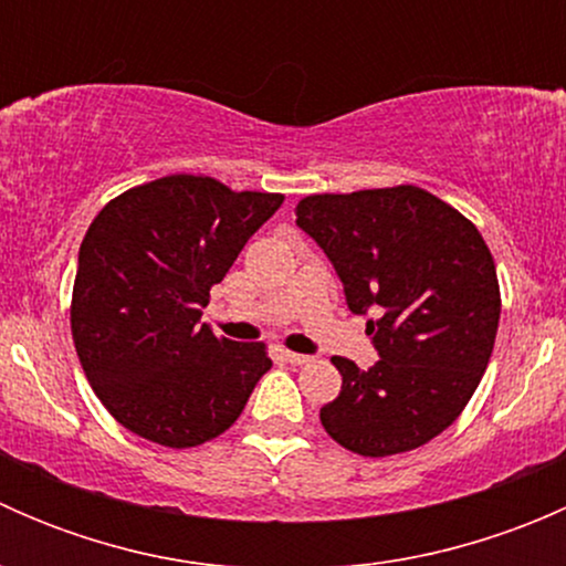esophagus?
<instances>
[{
  "label": "esophagus",
  "instance_id": "34e87169",
  "mask_svg": "<svg viewBox=\"0 0 566 566\" xmlns=\"http://www.w3.org/2000/svg\"><path fill=\"white\" fill-rule=\"evenodd\" d=\"M282 358L287 364H293V367H301V364H310V356H304V353H293V350H282Z\"/></svg>",
  "mask_w": 566,
  "mask_h": 566
}]
</instances>
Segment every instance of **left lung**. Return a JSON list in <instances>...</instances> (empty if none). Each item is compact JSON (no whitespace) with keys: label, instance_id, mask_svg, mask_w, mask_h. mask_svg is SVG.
Here are the masks:
<instances>
[{"label":"left lung","instance_id":"1","mask_svg":"<svg viewBox=\"0 0 566 566\" xmlns=\"http://www.w3.org/2000/svg\"><path fill=\"white\" fill-rule=\"evenodd\" d=\"M295 216L342 279L347 310L375 315L373 367L331 358L342 391L319 408L325 432L364 458L424 447L462 413L493 353L501 293L488 243L416 186L315 193Z\"/></svg>","mask_w":566,"mask_h":566}]
</instances>
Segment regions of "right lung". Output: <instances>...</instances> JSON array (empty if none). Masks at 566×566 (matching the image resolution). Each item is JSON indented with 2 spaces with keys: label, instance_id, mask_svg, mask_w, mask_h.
Wrapping results in <instances>:
<instances>
[{
  "label": "right lung",
  "instance_id": "obj_1",
  "mask_svg": "<svg viewBox=\"0 0 566 566\" xmlns=\"http://www.w3.org/2000/svg\"><path fill=\"white\" fill-rule=\"evenodd\" d=\"M282 202V193L169 175L95 216L78 249L71 331L90 386L125 430L188 449L243 413L271 369L265 345L216 336L199 317Z\"/></svg>",
  "mask_w": 566,
  "mask_h": 566
}]
</instances>
